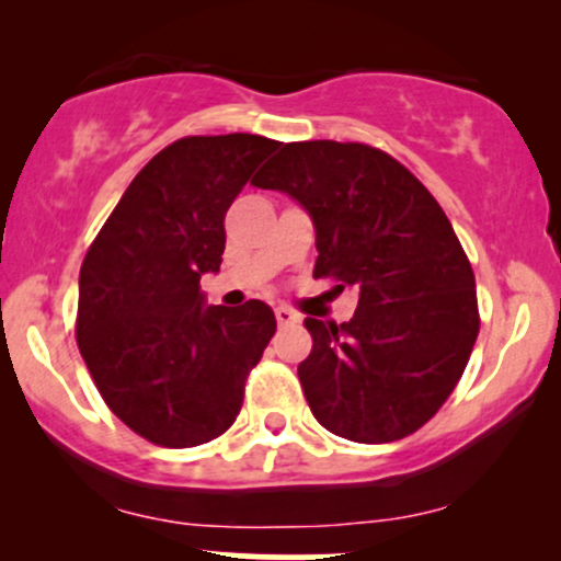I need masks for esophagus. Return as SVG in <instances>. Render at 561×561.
Returning a JSON list of instances; mask_svg holds the SVG:
<instances>
[{
	"label": "esophagus",
	"mask_w": 561,
	"mask_h": 561,
	"mask_svg": "<svg viewBox=\"0 0 561 561\" xmlns=\"http://www.w3.org/2000/svg\"><path fill=\"white\" fill-rule=\"evenodd\" d=\"M276 321H279L282 327H287V324H298L300 321V313H295L293 308H287V306H276Z\"/></svg>",
	"instance_id": "obj_1"
}]
</instances>
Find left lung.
<instances>
[{
	"mask_svg": "<svg viewBox=\"0 0 561 561\" xmlns=\"http://www.w3.org/2000/svg\"><path fill=\"white\" fill-rule=\"evenodd\" d=\"M311 216L313 276L358 293L351 321L306 319L298 377L321 427L356 443L416 433L446 403L480 332L478 293L454 227L427 186L358 141H293L261 176Z\"/></svg>",
	"mask_w": 561,
	"mask_h": 561,
	"instance_id": "1",
	"label": "left lung"
}]
</instances>
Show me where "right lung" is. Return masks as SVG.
<instances>
[{
    "instance_id": "add662e5",
    "label": "right lung",
    "mask_w": 561,
    "mask_h": 561,
    "mask_svg": "<svg viewBox=\"0 0 561 561\" xmlns=\"http://www.w3.org/2000/svg\"><path fill=\"white\" fill-rule=\"evenodd\" d=\"M276 147L259 134L173 141L134 176L81 263L83 362L113 414L156 446L227 433L274 337L266 302L205 306L199 276L221 268L224 216Z\"/></svg>"
}]
</instances>
